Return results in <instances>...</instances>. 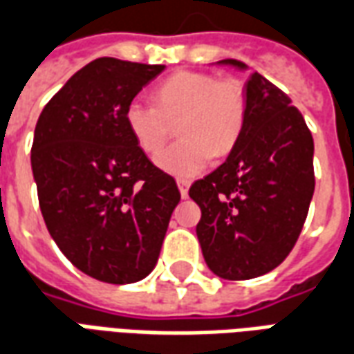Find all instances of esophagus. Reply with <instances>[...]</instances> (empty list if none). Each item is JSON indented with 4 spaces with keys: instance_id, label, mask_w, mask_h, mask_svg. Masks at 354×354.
I'll return each instance as SVG.
<instances>
[{
    "instance_id": "1",
    "label": "esophagus",
    "mask_w": 354,
    "mask_h": 354,
    "mask_svg": "<svg viewBox=\"0 0 354 354\" xmlns=\"http://www.w3.org/2000/svg\"><path fill=\"white\" fill-rule=\"evenodd\" d=\"M189 184H192V182H189V180H184V178H182V180H178V189H180V195H182V197H187V192H189Z\"/></svg>"
}]
</instances>
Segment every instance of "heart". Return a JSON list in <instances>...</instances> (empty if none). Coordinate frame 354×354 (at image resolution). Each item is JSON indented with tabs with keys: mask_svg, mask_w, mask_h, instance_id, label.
<instances>
[{
	"mask_svg": "<svg viewBox=\"0 0 354 354\" xmlns=\"http://www.w3.org/2000/svg\"><path fill=\"white\" fill-rule=\"evenodd\" d=\"M155 106L132 100L124 121L132 138L153 155L172 136L178 142L155 157L157 167L174 176H195L212 157H225L243 134L248 96L239 80H218L203 72H178L157 85Z\"/></svg>",
	"mask_w": 354,
	"mask_h": 354,
	"instance_id": "obj_1",
	"label": "heart"
}]
</instances>
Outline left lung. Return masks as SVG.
I'll return each mask as SVG.
<instances>
[{
  "mask_svg": "<svg viewBox=\"0 0 354 354\" xmlns=\"http://www.w3.org/2000/svg\"><path fill=\"white\" fill-rule=\"evenodd\" d=\"M220 64L246 66L235 58ZM248 117L225 162L189 187L210 271L246 281L281 266L304 230L315 192L313 136L286 94L254 72Z\"/></svg>",
  "mask_w": 354,
  "mask_h": 354,
  "instance_id": "1",
  "label": "left lung"
}]
</instances>
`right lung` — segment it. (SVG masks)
Here are the masks:
<instances>
[{
	"mask_svg": "<svg viewBox=\"0 0 354 354\" xmlns=\"http://www.w3.org/2000/svg\"><path fill=\"white\" fill-rule=\"evenodd\" d=\"M165 70L96 58L73 73L43 108L32 170L43 220L80 271L131 284L153 271L172 210L174 178L132 138L124 109Z\"/></svg>",
	"mask_w": 354,
	"mask_h": 354,
	"instance_id": "obj_1",
	"label": "right lung"
}]
</instances>
